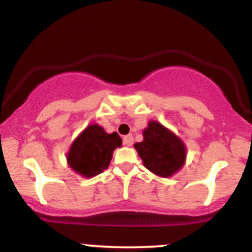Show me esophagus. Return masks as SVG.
I'll list each match as a JSON object with an SVG mask.
<instances>
[{
	"instance_id": "obj_1",
	"label": "esophagus",
	"mask_w": 252,
	"mask_h": 252,
	"mask_svg": "<svg viewBox=\"0 0 252 252\" xmlns=\"http://www.w3.org/2000/svg\"><path fill=\"white\" fill-rule=\"evenodd\" d=\"M132 142H134V137H132V135H126L123 137V143L126 144V146L130 147L132 144Z\"/></svg>"
}]
</instances>
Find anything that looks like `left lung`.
Masks as SVG:
<instances>
[{
    "mask_svg": "<svg viewBox=\"0 0 252 252\" xmlns=\"http://www.w3.org/2000/svg\"><path fill=\"white\" fill-rule=\"evenodd\" d=\"M134 147L144 167L162 178L175 174L186 161L185 143L156 121H150L143 130V141L135 143Z\"/></svg>",
    "mask_w": 252,
    "mask_h": 252,
    "instance_id": "left-lung-1",
    "label": "left lung"
}]
</instances>
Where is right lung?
<instances>
[{
	"label": "right lung",
	"instance_id": "obj_1",
	"mask_svg": "<svg viewBox=\"0 0 252 252\" xmlns=\"http://www.w3.org/2000/svg\"><path fill=\"white\" fill-rule=\"evenodd\" d=\"M122 146L117 132L108 134L98 124H91L72 143L67 154V163L84 178H92L109 167L112 153Z\"/></svg>",
	"mask_w": 252,
	"mask_h": 252
}]
</instances>
